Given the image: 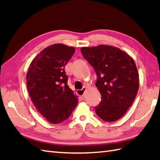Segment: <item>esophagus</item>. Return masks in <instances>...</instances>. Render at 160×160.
<instances>
[{
  "label": "esophagus",
  "mask_w": 160,
  "mask_h": 160,
  "mask_svg": "<svg viewBox=\"0 0 160 160\" xmlns=\"http://www.w3.org/2000/svg\"><path fill=\"white\" fill-rule=\"evenodd\" d=\"M86 91V88L83 87L82 89H79V90L77 91V93L80 96H83L84 94V92Z\"/></svg>",
  "instance_id": "obj_1"
}]
</instances>
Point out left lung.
<instances>
[{
    "instance_id": "left-lung-1",
    "label": "left lung",
    "mask_w": 160,
    "mask_h": 160,
    "mask_svg": "<svg viewBox=\"0 0 160 160\" xmlns=\"http://www.w3.org/2000/svg\"><path fill=\"white\" fill-rule=\"evenodd\" d=\"M81 52L98 76L95 85L102 99L95 108L96 114L105 121L118 120L131 107L138 91L139 75L134 61L110 46L84 47Z\"/></svg>"
}]
</instances>
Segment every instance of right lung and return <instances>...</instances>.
<instances>
[{
    "mask_svg": "<svg viewBox=\"0 0 160 160\" xmlns=\"http://www.w3.org/2000/svg\"><path fill=\"white\" fill-rule=\"evenodd\" d=\"M75 48L54 44L33 59L27 74V85L32 103L41 114L52 124L70 117L78 100L68 85L65 67Z\"/></svg>",
    "mask_w": 160,
    "mask_h": 160,
    "instance_id": "right-lung-1",
    "label": "right lung"
}]
</instances>
